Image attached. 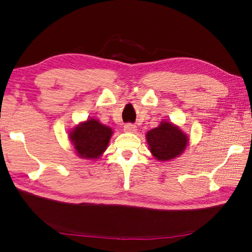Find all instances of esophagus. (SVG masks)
Masks as SVG:
<instances>
[{
  "label": "esophagus",
  "mask_w": 252,
  "mask_h": 252,
  "mask_svg": "<svg viewBox=\"0 0 252 252\" xmlns=\"http://www.w3.org/2000/svg\"><path fill=\"white\" fill-rule=\"evenodd\" d=\"M125 131L134 133L136 131V126L132 125V123H126V125H125Z\"/></svg>",
  "instance_id": "obj_1"
}]
</instances>
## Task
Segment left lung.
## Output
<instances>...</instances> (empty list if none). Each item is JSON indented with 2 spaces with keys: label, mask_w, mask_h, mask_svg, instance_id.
<instances>
[{
  "label": "left lung",
  "mask_w": 252,
  "mask_h": 252,
  "mask_svg": "<svg viewBox=\"0 0 252 252\" xmlns=\"http://www.w3.org/2000/svg\"><path fill=\"white\" fill-rule=\"evenodd\" d=\"M149 151L159 161H169L185 151L189 137L179 126L168 121H161L146 134Z\"/></svg>",
  "instance_id": "obj_1"
}]
</instances>
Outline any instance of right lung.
<instances>
[{
    "instance_id": "right-lung-1",
    "label": "right lung",
    "mask_w": 252,
    "mask_h": 252,
    "mask_svg": "<svg viewBox=\"0 0 252 252\" xmlns=\"http://www.w3.org/2000/svg\"><path fill=\"white\" fill-rule=\"evenodd\" d=\"M112 130L98 120L88 119L71 130L69 138L78 156L83 159H98L108 146Z\"/></svg>"
}]
</instances>
